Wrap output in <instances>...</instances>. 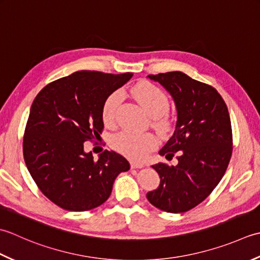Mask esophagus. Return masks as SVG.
<instances>
[{
    "label": "esophagus",
    "mask_w": 260,
    "mask_h": 260,
    "mask_svg": "<svg viewBox=\"0 0 260 260\" xmlns=\"http://www.w3.org/2000/svg\"><path fill=\"white\" fill-rule=\"evenodd\" d=\"M144 167V165H142V164H140V162H136V161H131V168H142Z\"/></svg>",
    "instance_id": "esophagus-1"
}]
</instances>
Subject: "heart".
Wrapping results in <instances>:
<instances>
[{"instance_id": "b5f03b06", "label": "heart", "mask_w": 260, "mask_h": 260, "mask_svg": "<svg viewBox=\"0 0 260 260\" xmlns=\"http://www.w3.org/2000/svg\"><path fill=\"white\" fill-rule=\"evenodd\" d=\"M132 95L141 104L146 112L155 118L156 124L159 128H165L167 122L162 116L168 111V98L162 91L151 83L142 82L132 88ZM122 99L120 92L111 93L104 101L102 108V118L105 124H112L115 120L116 110ZM157 144L156 137L149 132H136L122 130L114 135L111 139V145L116 151L122 153L132 160L140 161L147 153L155 148Z\"/></svg>"}]
</instances>
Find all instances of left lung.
<instances>
[{
    "label": "left lung",
    "instance_id": "1",
    "mask_svg": "<svg viewBox=\"0 0 260 260\" xmlns=\"http://www.w3.org/2000/svg\"><path fill=\"white\" fill-rule=\"evenodd\" d=\"M167 89L176 105V128L159 155L178 164L151 166L160 177L157 189L147 193L149 202L169 213L195 208L209 197L223 177L232 155L229 111L214 87L182 72L148 75Z\"/></svg>",
    "mask_w": 260,
    "mask_h": 260
}]
</instances>
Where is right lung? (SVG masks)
Here are the masks:
<instances>
[{"mask_svg": "<svg viewBox=\"0 0 260 260\" xmlns=\"http://www.w3.org/2000/svg\"><path fill=\"white\" fill-rule=\"evenodd\" d=\"M134 74L81 71L49 83L31 105L23 136V157L37 186L67 211H87L109 199L114 179L130 169L119 153L104 150L98 160L84 142L104 128V101Z\"/></svg>", "mask_w": 260, "mask_h": 260, "instance_id": "right-lung-1", "label": "right lung"}]
</instances>
